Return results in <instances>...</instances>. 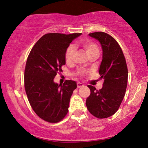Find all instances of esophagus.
Instances as JSON below:
<instances>
[{
  "mask_svg": "<svg viewBox=\"0 0 148 148\" xmlns=\"http://www.w3.org/2000/svg\"><path fill=\"white\" fill-rule=\"evenodd\" d=\"M84 86V84H83L82 83H80V82H78V83H77V88H79V87H83Z\"/></svg>",
  "mask_w": 148,
  "mask_h": 148,
  "instance_id": "obj_1",
  "label": "esophagus"
}]
</instances>
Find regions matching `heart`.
<instances>
[{"mask_svg": "<svg viewBox=\"0 0 148 148\" xmlns=\"http://www.w3.org/2000/svg\"><path fill=\"white\" fill-rule=\"evenodd\" d=\"M80 45L84 47V49L86 50L87 56H90L92 55H99V49L98 46L96 44L92 43L89 41L84 40L80 42ZM75 47L74 46H70L66 49V54H65V58L67 62L71 61L73 59L74 56L75 54Z\"/></svg>", "mask_w": 148, "mask_h": 148, "instance_id": "b5f03b06", "label": "heart"}]
</instances>
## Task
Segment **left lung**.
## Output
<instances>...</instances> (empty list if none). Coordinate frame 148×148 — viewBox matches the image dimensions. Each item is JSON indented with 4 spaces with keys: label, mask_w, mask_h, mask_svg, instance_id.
Segmentation results:
<instances>
[{
    "label": "left lung",
    "mask_w": 148,
    "mask_h": 148,
    "mask_svg": "<svg viewBox=\"0 0 148 148\" xmlns=\"http://www.w3.org/2000/svg\"><path fill=\"white\" fill-rule=\"evenodd\" d=\"M89 35L101 44L102 57L99 72L104 83L100 90L88 86L91 94L86 104L92 116L100 119L106 118L116 113L124 98L128 70L121 48L113 37L103 32Z\"/></svg>",
    "instance_id": "8db88e82"
}]
</instances>
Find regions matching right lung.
I'll list each match as a JSON object with an SVG mask.
<instances>
[{"mask_svg": "<svg viewBox=\"0 0 148 148\" xmlns=\"http://www.w3.org/2000/svg\"><path fill=\"white\" fill-rule=\"evenodd\" d=\"M81 34H44L27 58L24 76L27 97L35 113L47 122H59L68 113L76 82L66 80L61 86L53 79L66 64L65 54L70 44Z\"/></svg>", "mask_w": 148, "mask_h": 148, "instance_id": "1", "label": "right lung"}]
</instances>
